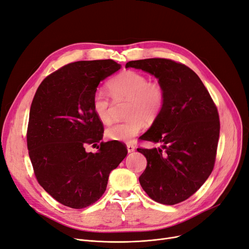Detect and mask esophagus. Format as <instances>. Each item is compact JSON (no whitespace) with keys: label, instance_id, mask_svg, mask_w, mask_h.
Returning <instances> with one entry per match:
<instances>
[{"label":"esophagus","instance_id":"1","mask_svg":"<svg viewBox=\"0 0 249 249\" xmlns=\"http://www.w3.org/2000/svg\"><path fill=\"white\" fill-rule=\"evenodd\" d=\"M127 150H128L129 153H131V152H133L135 150V147L133 145H131V144H128L127 145Z\"/></svg>","mask_w":249,"mask_h":249}]
</instances>
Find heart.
Masks as SVG:
<instances>
[{"label":"heart","instance_id":"b5f03b06","mask_svg":"<svg viewBox=\"0 0 249 249\" xmlns=\"http://www.w3.org/2000/svg\"><path fill=\"white\" fill-rule=\"evenodd\" d=\"M108 89L115 101H129L128 119L112 124L106 129L107 138L113 141H131L144 127V120L148 123L155 121L164 106L163 88L159 83H150L146 75L138 71L121 72L108 83ZM91 104L98 119L104 124L110 123L111 103L109 97L103 91L97 90Z\"/></svg>","mask_w":249,"mask_h":249}]
</instances>
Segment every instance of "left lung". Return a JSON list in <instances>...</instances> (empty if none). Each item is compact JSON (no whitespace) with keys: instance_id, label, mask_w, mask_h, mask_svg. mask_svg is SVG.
Wrapping results in <instances>:
<instances>
[{"instance_id":"1","label":"left lung","mask_w":249,"mask_h":249,"mask_svg":"<svg viewBox=\"0 0 249 249\" xmlns=\"http://www.w3.org/2000/svg\"><path fill=\"white\" fill-rule=\"evenodd\" d=\"M125 68L154 75L165 94L161 113L140 136L160 144L137 149L147 160L140 185L155 202L180 203L197 192L213 171L220 133L217 108L200 77L185 64L147 58L129 61Z\"/></svg>"}]
</instances>
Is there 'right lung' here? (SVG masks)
<instances>
[{"label":"right lung","instance_id":"1","mask_svg":"<svg viewBox=\"0 0 249 249\" xmlns=\"http://www.w3.org/2000/svg\"><path fill=\"white\" fill-rule=\"evenodd\" d=\"M121 69L112 59L84 60L64 65L45 77L33 98L27 146L36 178L60 204L83 209L106 191L110 173L127 155L119 141L103 139L104 128L93 110L100 82Z\"/></svg>","mask_w":249,"mask_h":249}]
</instances>
